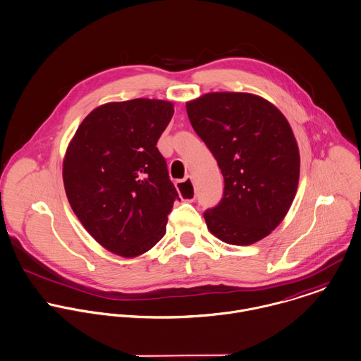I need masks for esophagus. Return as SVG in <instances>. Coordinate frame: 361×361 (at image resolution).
I'll return each mask as SVG.
<instances>
[{
  "label": "esophagus",
  "mask_w": 361,
  "mask_h": 361,
  "mask_svg": "<svg viewBox=\"0 0 361 361\" xmlns=\"http://www.w3.org/2000/svg\"><path fill=\"white\" fill-rule=\"evenodd\" d=\"M176 188H177L181 200H185V201L195 200L197 192H195V185H194L191 177H185L184 180H178L176 183Z\"/></svg>",
  "instance_id": "obj_1"
}]
</instances>
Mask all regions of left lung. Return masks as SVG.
Instances as JSON below:
<instances>
[{
	"label": "left lung",
	"instance_id": "left-lung-1",
	"mask_svg": "<svg viewBox=\"0 0 361 361\" xmlns=\"http://www.w3.org/2000/svg\"><path fill=\"white\" fill-rule=\"evenodd\" d=\"M185 107L224 178L220 204L204 214L208 230L231 245L262 240L288 215L298 185L300 152L286 117L245 92L205 93Z\"/></svg>",
	"mask_w": 361,
	"mask_h": 361
}]
</instances>
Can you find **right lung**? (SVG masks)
<instances>
[{"instance_id": "add662e5", "label": "right lung", "mask_w": 361, "mask_h": 361, "mask_svg": "<svg viewBox=\"0 0 361 361\" xmlns=\"http://www.w3.org/2000/svg\"><path fill=\"white\" fill-rule=\"evenodd\" d=\"M174 113L159 99L92 110L70 141L63 180L73 214L107 251L135 258L164 235L178 194L156 144Z\"/></svg>"}]
</instances>
